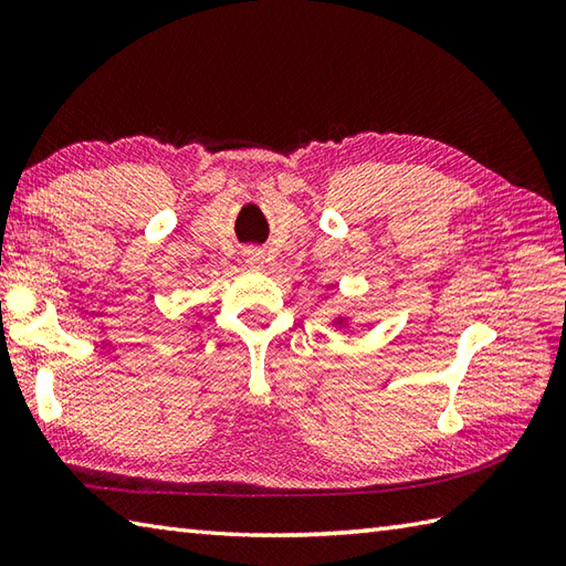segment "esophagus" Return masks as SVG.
Wrapping results in <instances>:
<instances>
[{
    "label": "esophagus",
    "instance_id": "esophagus-1",
    "mask_svg": "<svg viewBox=\"0 0 566 566\" xmlns=\"http://www.w3.org/2000/svg\"><path fill=\"white\" fill-rule=\"evenodd\" d=\"M243 258H245V262L250 264V268H264V252L262 250H258V248H250V250H245L243 252Z\"/></svg>",
    "mask_w": 566,
    "mask_h": 566
}]
</instances>
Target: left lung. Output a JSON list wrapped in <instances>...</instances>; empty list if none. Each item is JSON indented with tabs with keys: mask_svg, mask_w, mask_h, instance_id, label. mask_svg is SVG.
I'll list each match as a JSON object with an SVG mask.
<instances>
[{
	"mask_svg": "<svg viewBox=\"0 0 566 566\" xmlns=\"http://www.w3.org/2000/svg\"><path fill=\"white\" fill-rule=\"evenodd\" d=\"M333 326H340V328H343V326H347V318L338 316V318H335V321H333Z\"/></svg>",
	"mask_w": 566,
	"mask_h": 566,
	"instance_id": "obj_1",
	"label": "left lung"
}]
</instances>
